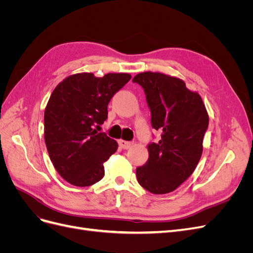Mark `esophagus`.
Listing matches in <instances>:
<instances>
[{
  "mask_svg": "<svg viewBox=\"0 0 253 253\" xmlns=\"http://www.w3.org/2000/svg\"><path fill=\"white\" fill-rule=\"evenodd\" d=\"M118 142H119L120 147H121L122 149H126V150L131 148L132 144H133L131 141H126V140H122V139H120Z\"/></svg>",
  "mask_w": 253,
  "mask_h": 253,
  "instance_id": "34e87169",
  "label": "esophagus"
}]
</instances>
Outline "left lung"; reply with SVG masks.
<instances>
[{
  "label": "left lung",
  "mask_w": 253,
  "mask_h": 253,
  "mask_svg": "<svg viewBox=\"0 0 253 253\" xmlns=\"http://www.w3.org/2000/svg\"><path fill=\"white\" fill-rule=\"evenodd\" d=\"M133 82L144 90L152 127L162 132V139L148 144L149 159L136 169L137 180L151 193H170L200 162L208 113L201 96L178 78L145 72L136 75Z\"/></svg>",
  "instance_id": "8db88e82"
}]
</instances>
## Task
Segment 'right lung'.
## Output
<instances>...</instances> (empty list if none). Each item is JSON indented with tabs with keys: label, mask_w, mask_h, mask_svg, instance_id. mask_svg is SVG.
Instances as JSON below:
<instances>
[{
	"label": "right lung",
	"mask_w": 253,
	"mask_h": 253,
	"mask_svg": "<svg viewBox=\"0 0 253 253\" xmlns=\"http://www.w3.org/2000/svg\"><path fill=\"white\" fill-rule=\"evenodd\" d=\"M131 79L128 74L72 75L53 89L44 112V138L61 177L77 187L91 186L104 176L103 163L118 143L97 127L108 118L112 97Z\"/></svg>",
	"instance_id": "right-lung-1"
}]
</instances>
